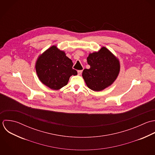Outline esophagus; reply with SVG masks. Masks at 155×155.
Wrapping results in <instances>:
<instances>
[{
  "mask_svg": "<svg viewBox=\"0 0 155 155\" xmlns=\"http://www.w3.org/2000/svg\"><path fill=\"white\" fill-rule=\"evenodd\" d=\"M78 75H81L82 73V70H79L78 71Z\"/></svg>",
  "mask_w": 155,
  "mask_h": 155,
  "instance_id": "34e87169",
  "label": "esophagus"
}]
</instances>
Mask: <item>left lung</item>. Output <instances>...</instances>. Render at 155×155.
Masks as SVG:
<instances>
[{
  "mask_svg": "<svg viewBox=\"0 0 155 155\" xmlns=\"http://www.w3.org/2000/svg\"><path fill=\"white\" fill-rule=\"evenodd\" d=\"M87 62L90 68L84 70L82 77L87 87L94 91H102L110 86L120 73L119 59L105 47L90 53Z\"/></svg>",
  "mask_w": 155,
  "mask_h": 155,
  "instance_id": "obj_1",
  "label": "left lung"
}]
</instances>
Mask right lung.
I'll return each mask as SVG.
<instances>
[{"label": "right lung", "mask_w": 155, "mask_h": 155, "mask_svg": "<svg viewBox=\"0 0 155 155\" xmlns=\"http://www.w3.org/2000/svg\"><path fill=\"white\" fill-rule=\"evenodd\" d=\"M72 61L64 51L52 46L41 54L36 61L35 70L39 80L53 90L65 86L72 75H77L73 69Z\"/></svg>", "instance_id": "add662e5"}]
</instances>
